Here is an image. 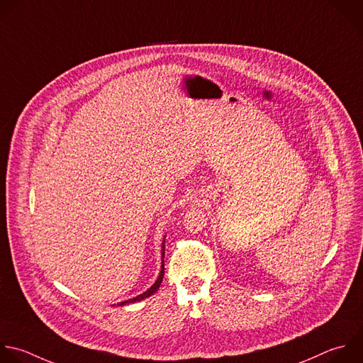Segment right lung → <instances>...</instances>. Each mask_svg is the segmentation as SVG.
I'll list each match as a JSON object with an SVG mask.
<instances>
[{
    "instance_id": "add662e5",
    "label": "right lung",
    "mask_w": 363,
    "mask_h": 363,
    "mask_svg": "<svg viewBox=\"0 0 363 363\" xmlns=\"http://www.w3.org/2000/svg\"><path fill=\"white\" fill-rule=\"evenodd\" d=\"M162 255H164V252H162ZM164 258V257H162ZM164 265H162V268H161V274H160V277H158V279H157V282L148 289V291H145L144 294H141V295H138L137 298H133V299H128V301H124V302H121V303H118V305H127V303H133V302H138V301H143V299H145V298H148V296H151V295H154L157 291H158V288H160V285H161V282H162V279H164Z\"/></svg>"
}]
</instances>
